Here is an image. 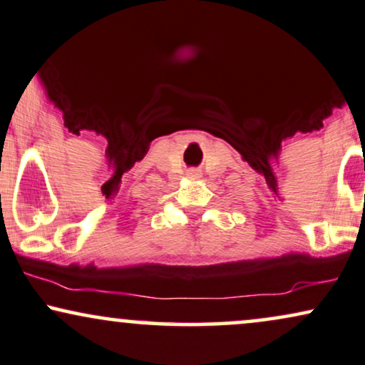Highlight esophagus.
I'll list each match as a JSON object with an SVG mask.
<instances>
[{
    "label": "esophagus",
    "instance_id": "obj_1",
    "mask_svg": "<svg viewBox=\"0 0 365 365\" xmlns=\"http://www.w3.org/2000/svg\"><path fill=\"white\" fill-rule=\"evenodd\" d=\"M195 175H197V173H195Z\"/></svg>",
    "mask_w": 365,
    "mask_h": 365
}]
</instances>
